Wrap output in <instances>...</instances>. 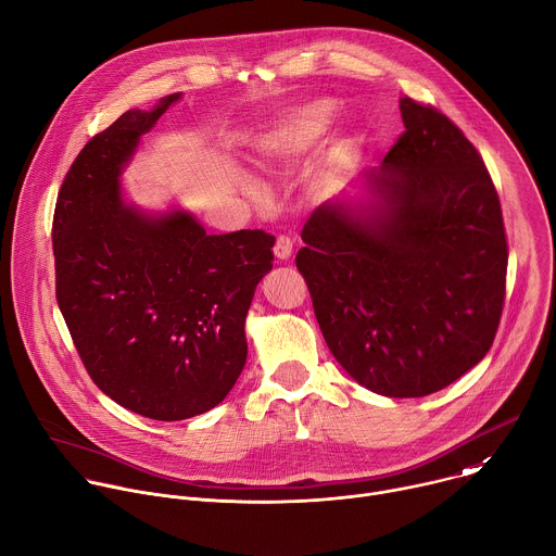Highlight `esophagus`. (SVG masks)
Returning a JSON list of instances; mask_svg holds the SVG:
<instances>
[{"label": "esophagus", "mask_w": 556, "mask_h": 556, "mask_svg": "<svg viewBox=\"0 0 556 556\" xmlns=\"http://www.w3.org/2000/svg\"><path fill=\"white\" fill-rule=\"evenodd\" d=\"M292 249H294V242L288 236H279L277 242H275V257L277 260H290Z\"/></svg>", "instance_id": "34e87169"}]
</instances>
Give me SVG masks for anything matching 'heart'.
Wrapping results in <instances>:
<instances>
[{"mask_svg": "<svg viewBox=\"0 0 556 556\" xmlns=\"http://www.w3.org/2000/svg\"><path fill=\"white\" fill-rule=\"evenodd\" d=\"M336 113H338V106L329 98H316L290 109L253 141L255 156L264 165L301 156L305 150L318 143L320 137L331 128ZM355 148H357L355 132L351 130L342 132L333 141L329 163L331 165L349 163L355 154Z\"/></svg>", "mask_w": 556, "mask_h": 556, "instance_id": "1", "label": "heart"}]
</instances>
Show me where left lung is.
<instances>
[{
  "instance_id": "obj_1",
  "label": "left lung",
  "mask_w": 556,
  "mask_h": 556,
  "mask_svg": "<svg viewBox=\"0 0 556 556\" xmlns=\"http://www.w3.org/2000/svg\"><path fill=\"white\" fill-rule=\"evenodd\" d=\"M406 130L366 197L307 218L296 268L344 371L384 397L437 393L491 349L508 247L482 156L432 106L400 100Z\"/></svg>"
}]
</instances>
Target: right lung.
I'll return each mask as SVG.
<instances>
[{
	"label": "right lung",
	"mask_w": 556,
	"mask_h": 556,
	"mask_svg": "<svg viewBox=\"0 0 556 556\" xmlns=\"http://www.w3.org/2000/svg\"><path fill=\"white\" fill-rule=\"evenodd\" d=\"M178 98L130 109L87 141L52 225L56 299L87 374L113 402L156 421L203 415L229 395L275 244L260 229L207 236L188 212L124 201V165Z\"/></svg>",
	"instance_id": "add662e5"
}]
</instances>
